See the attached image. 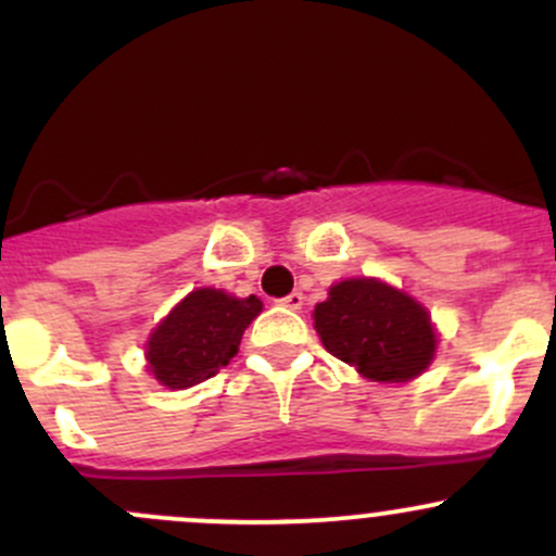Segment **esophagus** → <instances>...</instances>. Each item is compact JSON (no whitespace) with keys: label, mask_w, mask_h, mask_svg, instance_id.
I'll list each match as a JSON object with an SVG mask.
<instances>
[{"label":"esophagus","mask_w":556,"mask_h":556,"mask_svg":"<svg viewBox=\"0 0 556 556\" xmlns=\"http://www.w3.org/2000/svg\"><path fill=\"white\" fill-rule=\"evenodd\" d=\"M279 306H285V309L299 312L301 306H304V295H301V293H290V295H285V299H279Z\"/></svg>","instance_id":"esophagus-1"}]
</instances>
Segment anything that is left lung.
<instances>
[{
    "instance_id": "1",
    "label": "left lung",
    "mask_w": 556,
    "mask_h": 556,
    "mask_svg": "<svg viewBox=\"0 0 556 556\" xmlns=\"http://www.w3.org/2000/svg\"><path fill=\"white\" fill-rule=\"evenodd\" d=\"M323 346L371 382H408L430 366L435 330L419 301L379 279H344L314 306Z\"/></svg>"
}]
</instances>
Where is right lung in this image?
Instances as JSON below:
<instances>
[{"label": "right lung", "instance_id": "obj_1", "mask_svg": "<svg viewBox=\"0 0 556 556\" xmlns=\"http://www.w3.org/2000/svg\"><path fill=\"white\" fill-rule=\"evenodd\" d=\"M263 309L255 295L237 299L226 290L199 288L185 295L148 339V368L169 390L215 377L239 352L247 325Z\"/></svg>", "mask_w": 556, "mask_h": 556}]
</instances>
